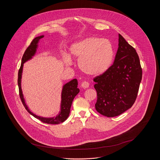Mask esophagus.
<instances>
[{
    "mask_svg": "<svg viewBox=\"0 0 160 160\" xmlns=\"http://www.w3.org/2000/svg\"><path fill=\"white\" fill-rule=\"evenodd\" d=\"M81 87L84 88V89H88V88H89V83L86 82V81H84V82L81 83Z\"/></svg>",
    "mask_w": 160,
    "mask_h": 160,
    "instance_id": "esophagus-1",
    "label": "esophagus"
}]
</instances>
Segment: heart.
Instances as JSON below:
<instances>
[{
  "instance_id": "heart-1",
  "label": "heart",
  "mask_w": 160,
  "mask_h": 160,
  "mask_svg": "<svg viewBox=\"0 0 160 160\" xmlns=\"http://www.w3.org/2000/svg\"><path fill=\"white\" fill-rule=\"evenodd\" d=\"M71 57L78 60V67L84 73L98 76L104 73L111 65L113 50L110 42L104 39L90 36L73 43L69 49ZM67 65L71 60L68 56L64 57Z\"/></svg>"
}]
</instances>
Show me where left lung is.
Instances as JSON below:
<instances>
[{
	"instance_id": "8db88e82",
	"label": "left lung",
	"mask_w": 160,
	"mask_h": 160,
	"mask_svg": "<svg viewBox=\"0 0 160 160\" xmlns=\"http://www.w3.org/2000/svg\"><path fill=\"white\" fill-rule=\"evenodd\" d=\"M118 36V48L113 64L93 79L97 93L95 109L107 117L117 116L132 107L142 77L136 50L121 34Z\"/></svg>"
}]
</instances>
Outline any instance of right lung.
<instances>
[{
  "instance_id": "obj_1",
  "label": "right lung",
  "mask_w": 160,
  "mask_h": 160,
  "mask_svg": "<svg viewBox=\"0 0 160 160\" xmlns=\"http://www.w3.org/2000/svg\"><path fill=\"white\" fill-rule=\"evenodd\" d=\"M44 36L42 35L34 38L31 42V44L26 48V50H25L23 54L21 67L18 71V85L19 88V93H20V97L23 103V105L25 109L28 111L29 113H30L34 117L39 119L41 121L44 123L50 124H60L61 122H64L69 116L72 100L74 98V97L76 96V95L79 92V89L78 88V80L76 79H74L68 82H67V84H65L63 86V89L62 91L60 112H59V113L57 116L52 118H44V117L39 116L36 114H34L29 110V109L28 108V107L25 103V100L23 97V92L22 89V86H21L23 64L26 62L31 60L32 58V57L34 56L38 47V43L39 42V40L42 38H44Z\"/></svg>"
}]
</instances>
